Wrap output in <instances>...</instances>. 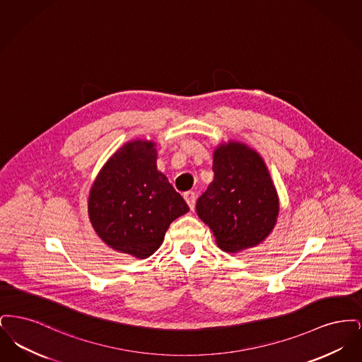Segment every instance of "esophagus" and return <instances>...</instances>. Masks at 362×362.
Here are the masks:
<instances>
[{"mask_svg": "<svg viewBox=\"0 0 362 362\" xmlns=\"http://www.w3.org/2000/svg\"><path fill=\"white\" fill-rule=\"evenodd\" d=\"M183 197H185L186 202L189 204V209L192 210L194 206H195V199H197L195 192H192V191H187V192H185V194H183Z\"/></svg>", "mask_w": 362, "mask_h": 362, "instance_id": "34e87169", "label": "esophagus"}]
</instances>
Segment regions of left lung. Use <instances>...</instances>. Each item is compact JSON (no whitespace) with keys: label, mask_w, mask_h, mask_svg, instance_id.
<instances>
[{"label":"left lung","mask_w":362,"mask_h":362,"mask_svg":"<svg viewBox=\"0 0 362 362\" xmlns=\"http://www.w3.org/2000/svg\"><path fill=\"white\" fill-rule=\"evenodd\" d=\"M213 173L197 213L217 245L238 252L264 240L276 225L279 204L262 157L240 142H229L216 149Z\"/></svg>","instance_id":"obj_1"}]
</instances>
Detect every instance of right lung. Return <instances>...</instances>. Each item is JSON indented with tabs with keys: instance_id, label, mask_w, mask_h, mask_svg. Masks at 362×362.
<instances>
[{
	"instance_id": "add662e5",
	"label": "right lung",
	"mask_w": 362,
	"mask_h": 362,
	"mask_svg": "<svg viewBox=\"0 0 362 362\" xmlns=\"http://www.w3.org/2000/svg\"><path fill=\"white\" fill-rule=\"evenodd\" d=\"M155 144L123 145L98 175L89 194L93 229L111 248L138 259L151 257L175 218L189 209L157 171Z\"/></svg>"
}]
</instances>
